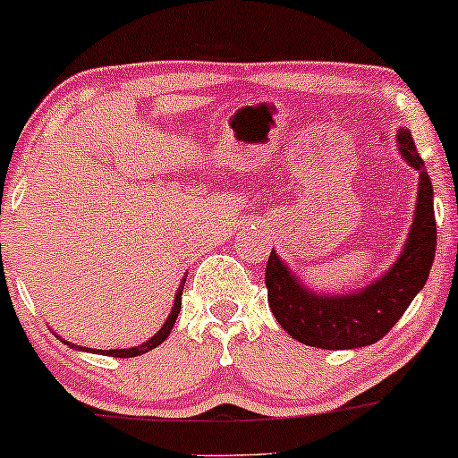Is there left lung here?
<instances>
[{
	"instance_id": "obj_1",
	"label": "left lung",
	"mask_w": 458,
	"mask_h": 458,
	"mask_svg": "<svg viewBox=\"0 0 458 458\" xmlns=\"http://www.w3.org/2000/svg\"><path fill=\"white\" fill-rule=\"evenodd\" d=\"M400 152L420 172L415 219L398 263L378 283L352 295H315L295 280L274 252L265 267L267 302L276 321L300 344L321 350H352L389 333L428 280L437 248L433 184L409 130L398 132Z\"/></svg>"
}]
</instances>
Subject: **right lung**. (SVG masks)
Wrapping results in <instances>:
<instances>
[{
  "label": "right lung",
  "instance_id": "add662e5",
  "mask_svg": "<svg viewBox=\"0 0 458 458\" xmlns=\"http://www.w3.org/2000/svg\"><path fill=\"white\" fill-rule=\"evenodd\" d=\"M180 306H182V289H180L178 293H175V302H174V309H172V315H169V319L165 321L163 328H160L158 333H156V335L152 336V339L148 341V344L137 345V348H128V350H106V352L102 350V354H106V356H117V359H128V356L145 354V352H149L152 348H156V345H160L165 339H167L169 333H172L175 319H178ZM75 348H78V345H75ZM78 350H82V348H78Z\"/></svg>",
  "mask_w": 458,
  "mask_h": 458
}]
</instances>
